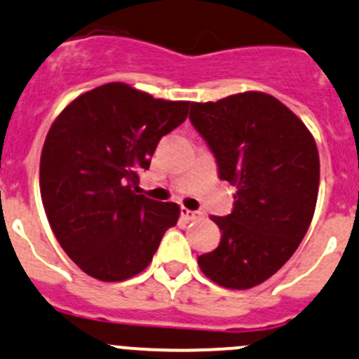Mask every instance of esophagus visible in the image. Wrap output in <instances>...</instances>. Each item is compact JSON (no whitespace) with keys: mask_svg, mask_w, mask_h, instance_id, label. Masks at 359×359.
<instances>
[{"mask_svg":"<svg viewBox=\"0 0 359 359\" xmlns=\"http://www.w3.org/2000/svg\"><path fill=\"white\" fill-rule=\"evenodd\" d=\"M182 217L186 218V220L194 222V220H198V218H201V213H199V211H192V210L182 208Z\"/></svg>","mask_w":359,"mask_h":359,"instance_id":"1","label":"esophagus"}]
</instances>
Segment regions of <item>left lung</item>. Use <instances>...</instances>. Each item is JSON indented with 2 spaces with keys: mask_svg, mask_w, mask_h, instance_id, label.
Segmentation results:
<instances>
[{
  "mask_svg": "<svg viewBox=\"0 0 359 359\" xmlns=\"http://www.w3.org/2000/svg\"><path fill=\"white\" fill-rule=\"evenodd\" d=\"M189 118L213 151L220 179L237 189L232 213L211 217L222 239L198 265L222 287L251 289L277 273L306 236L320 184L315 137L259 90L191 103Z\"/></svg>",
  "mask_w": 359,
  "mask_h": 359,
  "instance_id": "obj_1",
  "label": "left lung"
}]
</instances>
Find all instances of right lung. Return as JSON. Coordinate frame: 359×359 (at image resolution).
Masks as SVG:
<instances>
[{
	"mask_svg": "<svg viewBox=\"0 0 359 359\" xmlns=\"http://www.w3.org/2000/svg\"><path fill=\"white\" fill-rule=\"evenodd\" d=\"M189 104L110 82L75 97L53 122L41 153V198L60 246L90 277L120 282L141 273L179 220L177 203L137 194V172L149 168Z\"/></svg>",
	"mask_w": 359,
	"mask_h": 359,
	"instance_id": "1",
	"label": "right lung"
}]
</instances>
